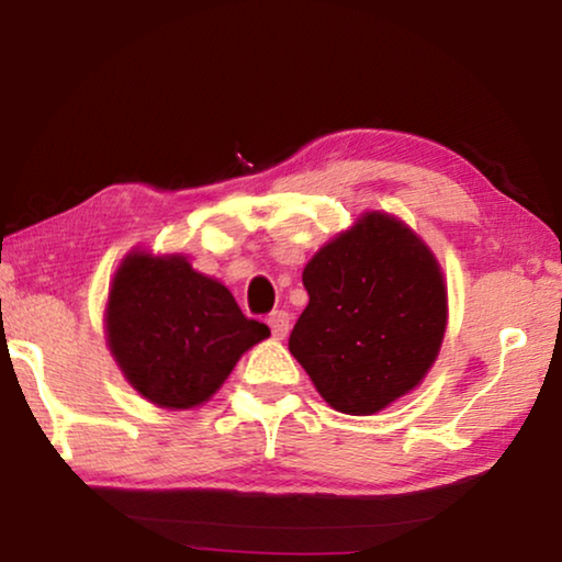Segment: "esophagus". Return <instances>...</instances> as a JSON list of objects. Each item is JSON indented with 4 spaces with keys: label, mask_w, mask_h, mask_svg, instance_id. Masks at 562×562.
<instances>
[{
    "label": "esophagus",
    "mask_w": 562,
    "mask_h": 562,
    "mask_svg": "<svg viewBox=\"0 0 562 562\" xmlns=\"http://www.w3.org/2000/svg\"><path fill=\"white\" fill-rule=\"evenodd\" d=\"M268 325L272 329V337L274 339H284V337L290 335V315H288V312H282V310L272 312L270 319H268Z\"/></svg>",
    "instance_id": "1"
}]
</instances>
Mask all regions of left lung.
I'll return each mask as SVG.
<instances>
[{
  "label": "left lung",
  "instance_id": "obj_1",
  "mask_svg": "<svg viewBox=\"0 0 562 562\" xmlns=\"http://www.w3.org/2000/svg\"><path fill=\"white\" fill-rule=\"evenodd\" d=\"M307 307L290 351L325 402L369 416L424 382L449 322L431 247L396 215L361 213L302 272Z\"/></svg>",
  "mask_w": 562,
  "mask_h": 562
}]
</instances>
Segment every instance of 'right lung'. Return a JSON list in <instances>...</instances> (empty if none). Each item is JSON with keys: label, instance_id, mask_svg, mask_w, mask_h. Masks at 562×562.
<instances>
[{"label": "right lung", "instance_id": "obj_1", "mask_svg": "<svg viewBox=\"0 0 562 562\" xmlns=\"http://www.w3.org/2000/svg\"><path fill=\"white\" fill-rule=\"evenodd\" d=\"M106 345L126 382L160 408L205 404L247 349L270 337L247 319L221 280L193 270L186 255L131 250L113 272Z\"/></svg>", "mask_w": 562, "mask_h": 562}]
</instances>
